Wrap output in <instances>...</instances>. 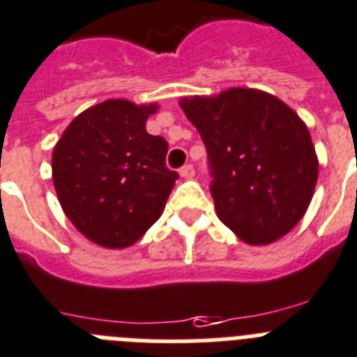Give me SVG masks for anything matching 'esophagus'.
<instances>
[{"instance_id": "obj_1", "label": "esophagus", "mask_w": 357, "mask_h": 357, "mask_svg": "<svg viewBox=\"0 0 357 357\" xmlns=\"http://www.w3.org/2000/svg\"><path fill=\"white\" fill-rule=\"evenodd\" d=\"M194 174H196V170H194L192 165H185V167H181V169H179V176L185 179L194 178Z\"/></svg>"}]
</instances>
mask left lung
Masks as SVG:
<instances>
[{
    "label": "left lung",
    "mask_w": 357,
    "mask_h": 357,
    "mask_svg": "<svg viewBox=\"0 0 357 357\" xmlns=\"http://www.w3.org/2000/svg\"><path fill=\"white\" fill-rule=\"evenodd\" d=\"M179 107L205 143L218 218L248 245L289 234L310 205L319 169L298 114L241 86L183 98Z\"/></svg>",
    "instance_id": "left-lung-1"
}]
</instances>
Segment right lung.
Here are the masks:
<instances>
[{
  "instance_id": "obj_1",
  "label": "right lung",
  "mask_w": 357,
  "mask_h": 357,
  "mask_svg": "<svg viewBox=\"0 0 357 357\" xmlns=\"http://www.w3.org/2000/svg\"><path fill=\"white\" fill-rule=\"evenodd\" d=\"M158 105L107 100L72 119L52 152L63 212L86 239L127 248L160 220L178 172L165 137L146 132Z\"/></svg>"
}]
</instances>
